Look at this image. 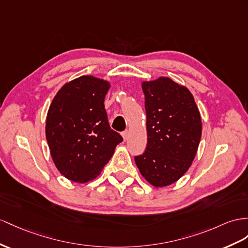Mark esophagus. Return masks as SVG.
Listing matches in <instances>:
<instances>
[{
	"mask_svg": "<svg viewBox=\"0 0 248 248\" xmlns=\"http://www.w3.org/2000/svg\"><path fill=\"white\" fill-rule=\"evenodd\" d=\"M122 135H123L124 140H126V139L129 138V132H128V131H124V132L122 133Z\"/></svg>",
	"mask_w": 248,
	"mask_h": 248,
	"instance_id": "esophagus-1",
	"label": "esophagus"
}]
</instances>
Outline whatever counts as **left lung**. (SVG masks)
<instances>
[{
    "mask_svg": "<svg viewBox=\"0 0 248 248\" xmlns=\"http://www.w3.org/2000/svg\"><path fill=\"white\" fill-rule=\"evenodd\" d=\"M141 87L148 144L135 163L150 185L168 186L192 166L202 134L201 115L188 89L170 78L142 81Z\"/></svg>",
    "mask_w": 248,
    "mask_h": 248,
    "instance_id": "1",
    "label": "left lung"
}]
</instances>
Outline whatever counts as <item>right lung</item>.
<instances>
[{
	"label": "right lung",
	"instance_id": "right-lung-1",
	"mask_svg": "<svg viewBox=\"0 0 248 248\" xmlns=\"http://www.w3.org/2000/svg\"><path fill=\"white\" fill-rule=\"evenodd\" d=\"M111 85L93 75L70 80L56 93L46 117V138L56 169L67 179L96 178L123 137L113 131L105 109Z\"/></svg>",
	"mask_w": 248,
	"mask_h": 248
}]
</instances>
